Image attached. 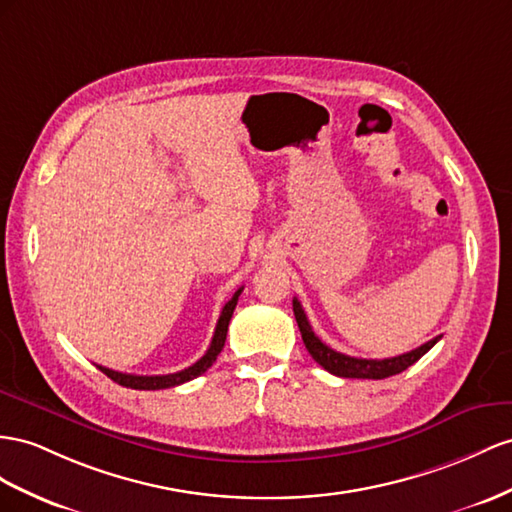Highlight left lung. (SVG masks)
<instances>
[{
  "label": "left lung",
  "mask_w": 512,
  "mask_h": 512,
  "mask_svg": "<svg viewBox=\"0 0 512 512\" xmlns=\"http://www.w3.org/2000/svg\"><path fill=\"white\" fill-rule=\"evenodd\" d=\"M292 305H294V316L298 322L300 335H303V342L309 350V355L313 357V361L320 363L326 372L342 376V378H374V381H381V378L400 374L406 368H411L415 361L422 359L426 352L441 339V335H437L435 339H430V342L422 344L419 348H415L411 352H404V355H398V357H391V359L348 357V355H342V352H337V350L326 346L322 339L311 331V324L305 316L303 305L298 303V298L292 300Z\"/></svg>",
  "instance_id": "left-lung-1"
}]
</instances>
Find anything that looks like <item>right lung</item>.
Returning a JSON list of instances; mask_svg holds the SVG:
<instances>
[{
  "instance_id": "add662e5",
  "label": "right lung",
  "mask_w": 512,
  "mask_h": 512,
  "mask_svg": "<svg viewBox=\"0 0 512 512\" xmlns=\"http://www.w3.org/2000/svg\"><path fill=\"white\" fill-rule=\"evenodd\" d=\"M244 287H240L238 292L233 294V298L229 300V303L222 307V313L218 318V324H216V331H214V337H212V344H209L205 355L196 361L194 365H190V368L181 370V372H175V374H162V376H138V374H123V372H114L110 368H103V365H97V368L106 374L108 378H112L114 383H119L123 387H129V389H168V387H175V385H181V383H188L192 381V378L201 376L203 372H207L209 368H212V363L216 361V357L220 355L222 346H225V339H227V329H229V320L233 316V309L235 305H238V298L242 294Z\"/></svg>"
}]
</instances>
